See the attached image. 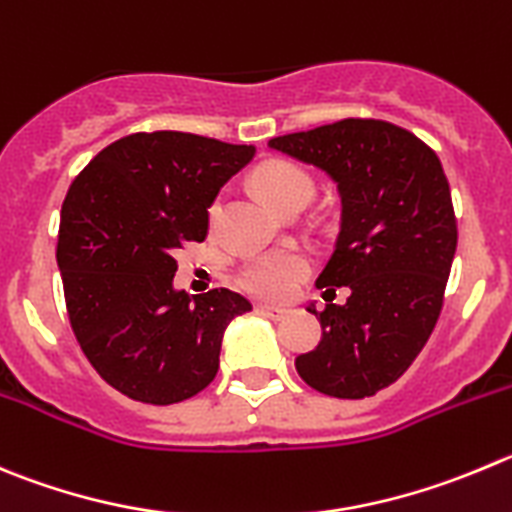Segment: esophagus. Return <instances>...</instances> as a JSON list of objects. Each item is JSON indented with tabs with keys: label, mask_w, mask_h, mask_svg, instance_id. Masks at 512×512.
I'll use <instances>...</instances> for the list:
<instances>
[{
	"label": "esophagus",
	"mask_w": 512,
	"mask_h": 512,
	"mask_svg": "<svg viewBox=\"0 0 512 512\" xmlns=\"http://www.w3.org/2000/svg\"><path fill=\"white\" fill-rule=\"evenodd\" d=\"M257 313L265 315V318H270V321H283L290 310L283 308V305H257Z\"/></svg>",
	"instance_id": "1"
}]
</instances>
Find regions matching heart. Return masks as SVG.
<instances>
[{"instance_id": "heart-1", "label": "heart", "mask_w": 512, "mask_h": 512, "mask_svg": "<svg viewBox=\"0 0 512 512\" xmlns=\"http://www.w3.org/2000/svg\"><path fill=\"white\" fill-rule=\"evenodd\" d=\"M252 181H255L257 194L278 214L295 204H308L315 191L308 171L283 159L265 161L255 171ZM212 214H217V207L212 209ZM305 272H308V257L300 252H270V255L255 257L242 270V285L260 298L280 300L293 293L295 285L305 278Z\"/></svg>"}]
</instances>
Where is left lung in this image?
<instances>
[{"label":"left lung","instance_id":"obj_1","mask_svg":"<svg viewBox=\"0 0 512 512\" xmlns=\"http://www.w3.org/2000/svg\"><path fill=\"white\" fill-rule=\"evenodd\" d=\"M275 151L326 171L341 197L336 250L315 280L352 295L315 310L323 336L295 358L300 379L338 399H364L412 366L437 326L457 250L452 194L437 154L414 133L346 118L270 138Z\"/></svg>","mask_w":512,"mask_h":512}]
</instances>
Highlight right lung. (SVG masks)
I'll return each instance as SVG.
<instances>
[{
	"mask_svg": "<svg viewBox=\"0 0 512 512\" xmlns=\"http://www.w3.org/2000/svg\"><path fill=\"white\" fill-rule=\"evenodd\" d=\"M255 146L179 131L105 146L62 202L57 267L70 326L103 381L143 404H176L212 384L229 323L250 300L174 288L176 250L204 242L219 189Z\"/></svg>",
	"mask_w": 512,
	"mask_h": 512,
	"instance_id": "1",
	"label": "right lung"
}]
</instances>
